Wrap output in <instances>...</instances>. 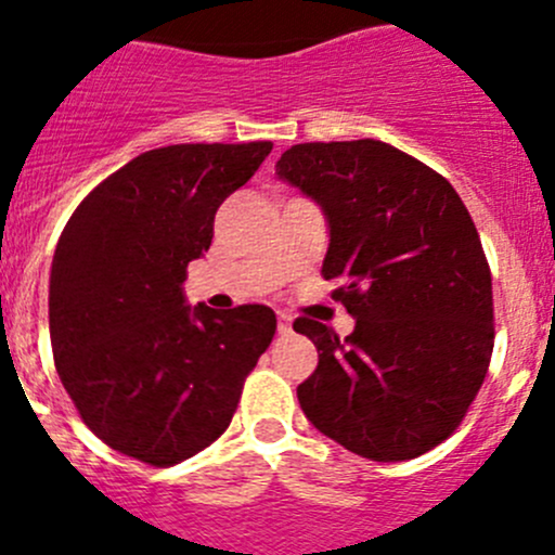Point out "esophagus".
Instances as JSON below:
<instances>
[{"mask_svg":"<svg viewBox=\"0 0 555 555\" xmlns=\"http://www.w3.org/2000/svg\"><path fill=\"white\" fill-rule=\"evenodd\" d=\"M279 332H282V335L293 332V317H289V313L279 311Z\"/></svg>","mask_w":555,"mask_h":555,"instance_id":"obj_1","label":"esophagus"}]
</instances>
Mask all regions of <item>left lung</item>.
<instances>
[{
	"mask_svg": "<svg viewBox=\"0 0 555 555\" xmlns=\"http://www.w3.org/2000/svg\"><path fill=\"white\" fill-rule=\"evenodd\" d=\"M276 175L322 207V276L356 319L346 340L293 324L319 351L300 410L361 457H420L454 434L492 359V273L468 209L439 172L372 138L293 145Z\"/></svg>",
	"mask_w": 555,
	"mask_h": 555,
	"instance_id": "8db88e82",
	"label": "left lung"
}]
</instances>
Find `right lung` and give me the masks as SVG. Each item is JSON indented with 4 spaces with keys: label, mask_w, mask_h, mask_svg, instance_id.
<instances>
[{
    "label": "right lung",
    "mask_w": 555,
    "mask_h": 555,
    "mask_svg": "<svg viewBox=\"0 0 555 555\" xmlns=\"http://www.w3.org/2000/svg\"><path fill=\"white\" fill-rule=\"evenodd\" d=\"M255 143H180L108 175L66 223L50 271L57 375L87 428L140 463L194 457L229 428L244 377L271 346L268 306L185 302L215 212L271 154Z\"/></svg>",
    "instance_id": "right-lung-1"
}]
</instances>
